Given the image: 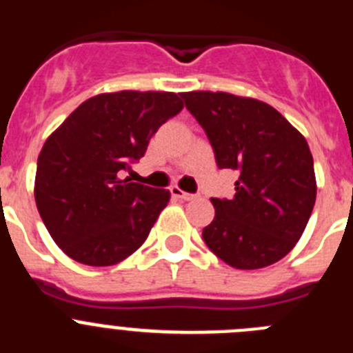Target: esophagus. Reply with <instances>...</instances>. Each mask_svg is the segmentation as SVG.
<instances>
[{"instance_id":"1","label":"esophagus","mask_w":353,"mask_h":353,"mask_svg":"<svg viewBox=\"0 0 353 353\" xmlns=\"http://www.w3.org/2000/svg\"><path fill=\"white\" fill-rule=\"evenodd\" d=\"M171 194H173L174 198H180V199H182V201H191V199L196 198V194H191V192L180 191L179 187H171Z\"/></svg>"}]
</instances>
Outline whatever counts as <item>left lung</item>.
<instances>
[{"mask_svg":"<svg viewBox=\"0 0 353 353\" xmlns=\"http://www.w3.org/2000/svg\"><path fill=\"white\" fill-rule=\"evenodd\" d=\"M203 127L219 170H235V196L210 198L215 217L203 240L242 270L261 269L297 244L316 199L313 155L304 136L272 105L232 93L180 95Z\"/></svg>","mask_w":353,"mask_h":353,"instance_id":"1","label":"left lung"}]
</instances>
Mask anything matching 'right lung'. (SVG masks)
I'll return each mask as SVG.
<instances>
[{
  "label": "right lung",
  "instance_id": "1",
  "mask_svg": "<svg viewBox=\"0 0 353 353\" xmlns=\"http://www.w3.org/2000/svg\"><path fill=\"white\" fill-rule=\"evenodd\" d=\"M182 108L168 92L104 93L84 101L49 136L37 162L35 201L72 260L108 267L141 248L170 192L123 174Z\"/></svg>",
  "mask_w": 353,
  "mask_h": 353
}]
</instances>
